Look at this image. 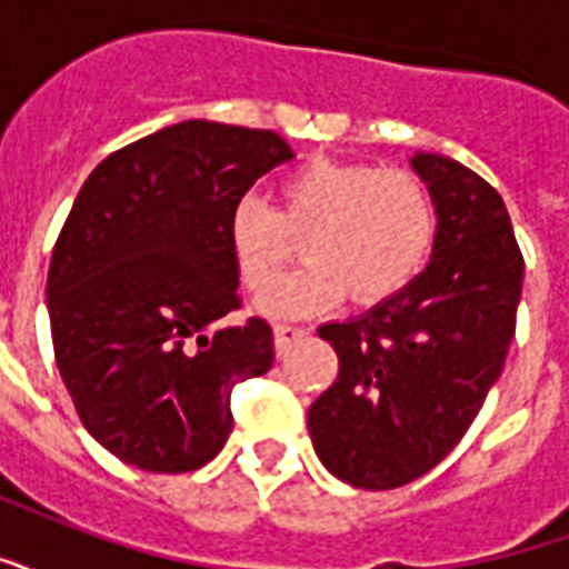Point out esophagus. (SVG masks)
I'll list each match as a JSON object with an SVG mask.
<instances>
[{"instance_id":"1","label":"esophagus","mask_w":569,"mask_h":569,"mask_svg":"<svg viewBox=\"0 0 569 569\" xmlns=\"http://www.w3.org/2000/svg\"><path fill=\"white\" fill-rule=\"evenodd\" d=\"M307 328H295V325H277L274 328V346H277V355H286L289 352V346L295 340H301Z\"/></svg>"}]
</instances>
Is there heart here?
I'll use <instances>...</instances> for the list:
<instances>
[{"mask_svg":"<svg viewBox=\"0 0 569 569\" xmlns=\"http://www.w3.org/2000/svg\"><path fill=\"white\" fill-rule=\"evenodd\" d=\"M436 229V199L418 172L313 158L277 181L274 208L241 199L227 236L250 292L270 286L305 241L311 262L259 298L262 313L303 316L346 292L355 303L388 301L427 266Z\"/></svg>","mask_w":569,"mask_h":569,"instance_id":"heart-1","label":"heart"}]
</instances>
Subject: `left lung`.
Listing matches in <instances>:
<instances>
[{
  "label": "left lung",
  "instance_id": "1",
  "mask_svg": "<svg viewBox=\"0 0 569 569\" xmlns=\"http://www.w3.org/2000/svg\"><path fill=\"white\" fill-rule=\"evenodd\" d=\"M409 163L436 199L429 266L367 313L319 328L340 372L307 427L322 466L358 489L406 487L457 448L505 370L526 274L492 184L445 154Z\"/></svg>",
  "mask_w": 569,
  "mask_h": 569
}]
</instances>
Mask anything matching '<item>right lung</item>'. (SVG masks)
Returning a JSON list of instances; mask_svg holds the SVG:
<instances>
[{
  "label": "right lung",
  "mask_w": 569,
  "mask_h": 569,
  "mask_svg": "<svg viewBox=\"0 0 569 569\" xmlns=\"http://www.w3.org/2000/svg\"><path fill=\"white\" fill-rule=\"evenodd\" d=\"M292 158L274 130L190 119L112 151L77 193L47 313L73 409L121 462L202 468L232 432V388L271 370V325L223 322L241 307L227 229Z\"/></svg>",
  "instance_id": "1"
}]
</instances>
